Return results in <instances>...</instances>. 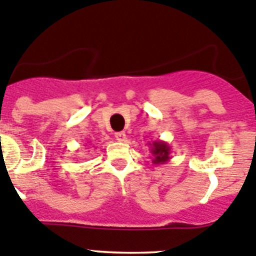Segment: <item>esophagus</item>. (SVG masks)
<instances>
[{
  "mask_svg": "<svg viewBox=\"0 0 256 256\" xmlns=\"http://www.w3.org/2000/svg\"><path fill=\"white\" fill-rule=\"evenodd\" d=\"M116 140H118V142H126V136L124 132H116Z\"/></svg>",
  "mask_w": 256,
  "mask_h": 256,
  "instance_id": "34e87169",
  "label": "esophagus"
}]
</instances>
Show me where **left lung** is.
<instances>
[{"label": "left lung", "instance_id": "8db88e82", "mask_svg": "<svg viewBox=\"0 0 256 256\" xmlns=\"http://www.w3.org/2000/svg\"><path fill=\"white\" fill-rule=\"evenodd\" d=\"M150 146V153L153 156V164L158 166V164H164L171 160V146L164 140H156L148 143Z\"/></svg>", "mask_w": 256, "mask_h": 256}]
</instances>
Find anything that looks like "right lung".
Wrapping results in <instances>:
<instances>
[{
  "mask_svg": "<svg viewBox=\"0 0 256 256\" xmlns=\"http://www.w3.org/2000/svg\"><path fill=\"white\" fill-rule=\"evenodd\" d=\"M93 147H94V144H93Z\"/></svg>",
  "mask_w": 256,
  "mask_h": 256,
  "instance_id": "add662e5",
  "label": "right lung"
}]
</instances>
